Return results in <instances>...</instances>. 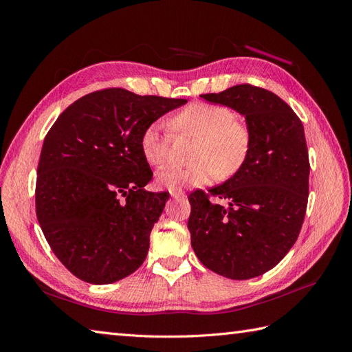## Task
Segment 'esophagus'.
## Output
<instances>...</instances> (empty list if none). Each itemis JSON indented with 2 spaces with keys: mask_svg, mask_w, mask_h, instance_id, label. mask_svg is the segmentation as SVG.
<instances>
[{
  "mask_svg": "<svg viewBox=\"0 0 352 352\" xmlns=\"http://www.w3.org/2000/svg\"><path fill=\"white\" fill-rule=\"evenodd\" d=\"M170 195H172L175 199H185L186 194L182 192V190H170Z\"/></svg>",
  "mask_w": 352,
  "mask_h": 352,
  "instance_id": "1",
  "label": "esophagus"
}]
</instances>
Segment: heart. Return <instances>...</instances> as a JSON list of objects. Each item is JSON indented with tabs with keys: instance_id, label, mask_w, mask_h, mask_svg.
Instances as JSON below:
<instances>
[{
	"instance_id": "b5f03b06",
	"label": "heart",
	"mask_w": 352,
	"mask_h": 352,
	"mask_svg": "<svg viewBox=\"0 0 352 352\" xmlns=\"http://www.w3.org/2000/svg\"><path fill=\"white\" fill-rule=\"evenodd\" d=\"M172 127L195 138L186 167L167 166L158 172V184L177 190L208 184L217 175L226 179L243 166L250 153L251 136L245 123L233 119L226 105L195 101L173 116ZM141 153L151 166H162L168 157L170 138L160 123L148 124L141 135Z\"/></svg>"
}]
</instances>
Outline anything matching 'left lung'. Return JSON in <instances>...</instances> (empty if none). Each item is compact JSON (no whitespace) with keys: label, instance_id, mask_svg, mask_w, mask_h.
<instances>
[{"label":"left lung","instance_id":"obj_1","mask_svg":"<svg viewBox=\"0 0 352 352\" xmlns=\"http://www.w3.org/2000/svg\"><path fill=\"white\" fill-rule=\"evenodd\" d=\"M201 98L245 116L251 145L243 166L225 184L188 197L190 245L217 274L257 278L273 269L300 235L310 176L304 126L278 95L250 83ZM210 196L225 199L228 207L211 203Z\"/></svg>","mask_w":352,"mask_h":352}]
</instances>
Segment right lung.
<instances>
[{
  "instance_id": "obj_1",
  "label": "right lung",
  "mask_w": 352,
  "mask_h": 352,
  "mask_svg": "<svg viewBox=\"0 0 352 352\" xmlns=\"http://www.w3.org/2000/svg\"><path fill=\"white\" fill-rule=\"evenodd\" d=\"M185 102L109 88L74 101L51 126L38 163L36 217L52 252L80 280L113 283L146 258L168 192L144 189L153 172L141 135Z\"/></svg>"
}]
</instances>
